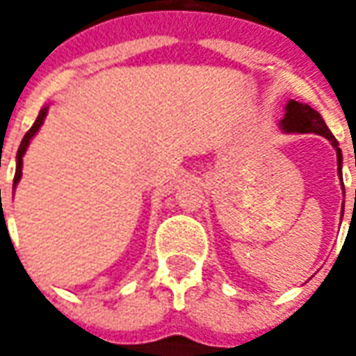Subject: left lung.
<instances>
[{"instance_id":"8db88e82","label":"left lung","mask_w":356,"mask_h":356,"mask_svg":"<svg viewBox=\"0 0 356 356\" xmlns=\"http://www.w3.org/2000/svg\"><path fill=\"white\" fill-rule=\"evenodd\" d=\"M281 127L287 132H315V134H321L325 138H329L333 146L337 148V160H339V174H341V162H343V156H341V148L337 144L335 136L331 134L329 127L325 124L323 117L311 108L309 104L297 103V101H289L287 103V108H285V117L281 120Z\"/></svg>"}]
</instances>
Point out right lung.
Segmentation results:
<instances>
[{
	"instance_id": "obj_1",
	"label": "right lung",
	"mask_w": 356,
	"mask_h": 356,
	"mask_svg": "<svg viewBox=\"0 0 356 356\" xmlns=\"http://www.w3.org/2000/svg\"><path fill=\"white\" fill-rule=\"evenodd\" d=\"M45 115H47V106H45V108H41V113H39V117H37V120L33 122V127L27 130V134H25V136H23V140H21L19 150H17V168H15V178H13V186L19 182L21 164H23V154H25V150H27V144H29V140L33 138L35 132L39 130V127L43 124V118H45Z\"/></svg>"
}]
</instances>
